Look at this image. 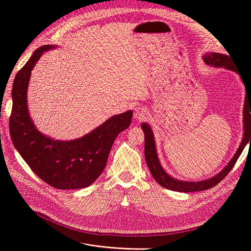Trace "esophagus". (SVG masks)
Masks as SVG:
<instances>
[{
	"label": "esophagus",
	"mask_w": 251,
	"mask_h": 251,
	"mask_svg": "<svg viewBox=\"0 0 251 251\" xmlns=\"http://www.w3.org/2000/svg\"><path fill=\"white\" fill-rule=\"evenodd\" d=\"M147 116V110L146 108H143L142 105H138V107H136L134 110V118L136 120H143Z\"/></svg>",
	"instance_id": "obj_1"
}]
</instances>
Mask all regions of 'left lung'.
I'll list each match as a JSON object with an SVG mask.
<instances>
[{"label":"left lung","instance_id":"8db88e82","mask_svg":"<svg viewBox=\"0 0 251 251\" xmlns=\"http://www.w3.org/2000/svg\"><path fill=\"white\" fill-rule=\"evenodd\" d=\"M204 63L216 68H225V69H229L233 72L240 73L238 68L235 67V64L233 62L232 57L226 54H221V53L210 52L207 54L203 55ZM241 77L244 82V78H243L242 74ZM246 96H245V104H244V135H243V140L240 144V147L237 151V153L234 154L229 163L227 164L225 168L220 172L215 177H211L207 180L203 181H197V182H191V181H182L177 180L171 177L170 175L166 173L160 164V161L158 159L156 146H155V139L153 131H151V126L148 124H142L141 127L142 131L144 132V157H146V161L149 166V170L151 174V176L158 182L161 186L171 189V191L180 192V193H192V192H201L205 191L216 186L219 182H221L228 173L232 170L235 162H237L238 158L240 157L241 153L246 147V144L251 141V91L247 92L246 90Z\"/></svg>","mask_w":251,"mask_h":251}]
</instances>
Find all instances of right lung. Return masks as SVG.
Instances as JSON below:
<instances>
[{"mask_svg":"<svg viewBox=\"0 0 251 251\" xmlns=\"http://www.w3.org/2000/svg\"><path fill=\"white\" fill-rule=\"evenodd\" d=\"M36 49L16 75L12 88L9 130L14 147L30 169L47 184L57 189L88 187L105 168L113 142L131 125L133 112L114 115L81 138L59 141L43 135L29 115L27 90L31 71L45 52Z\"/></svg>","mask_w":251,"mask_h":251,"instance_id":"obj_1","label":"right lung"}]
</instances>
